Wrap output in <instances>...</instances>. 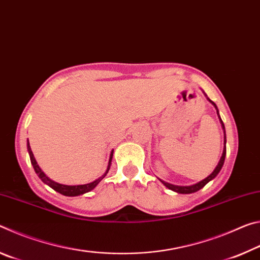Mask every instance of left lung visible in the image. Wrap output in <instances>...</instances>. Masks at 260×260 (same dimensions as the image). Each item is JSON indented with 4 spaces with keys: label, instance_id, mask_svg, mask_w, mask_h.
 <instances>
[{
    "label": "left lung",
    "instance_id": "8db88e82",
    "mask_svg": "<svg viewBox=\"0 0 260 260\" xmlns=\"http://www.w3.org/2000/svg\"><path fill=\"white\" fill-rule=\"evenodd\" d=\"M204 95L206 96L205 93H204ZM206 99L209 100V102L213 105V107L215 108V110H217V113H218L220 124H221V127H222V129H223V150H222V155H221V157H220V160H219V162H218V165L215 166V169L213 170V172L211 173V174L209 175V177H206L204 180H202V181L197 182V183H195V184H191V186H175V184L165 182V181H162V180L159 179V181H160L162 184H164V186H165L166 188H169V189H171V190H173V191L178 192V193H191V192L199 191L200 189L203 188L206 183L210 182L211 180H213L215 177H217L220 171H221V169H222L223 162H225V158H226V131H225V125H223L221 118H220V116H219V111H218L217 105H215V103L212 102V101H211V100L208 98V96H206Z\"/></svg>",
    "mask_w": 260,
    "mask_h": 260
}]
</instances>
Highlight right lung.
I'll return each mask as SVG.
<instances>
[{
	"instance_id": "obj_1",
	"label": "right lung",
	"mask_w": 260,
	"mask_h": 260,
	"mask_svg": "<svg viewBox=\"0 0 260 260\" xmlns=\"http://www.w3.org/2000/svg\"><path fill=\"white\" fill-rule=\"evenodd\" d=\"M27 151H28V155H29V158H30V162H32V165H33V167H34L35 173H37L38 177L42 180V182L48 184V186H49L50 188L54 189V190H56L57 192L61 193V195H64V196H72V197H73V196L83 195V193H86V192H88V191L93 190V189H94L96 186H98V184H99L101 181H102L105 175L108 174L110 167H111V161H112V156H113V150H111V153H110L109 164H108V167H107V171H105L102 177H100L99 179L94 180V181L90 182V183L77 184V186H69V184H61V183L52 181L51 179L48 178L47 175H46L45 173H43V171L40 169V166L38 165V161L35 160L34 155H33V152H32V149H30V146H29L28 139H27Z\"/></svg>"
}]
</instances>
